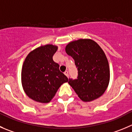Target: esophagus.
<instances>
[{"label":"esophagus","mask_w":132,"mask_h":132,"mask_svg":"<svg viewBox=\"0 0 132 132\" xmlns=\"http://www.w3.org/2000/svg\"><path fill=\"white\" fill-rule=\"evenodd\" d=\"M64 74H65V75L67 76V77H69V72H68V71H65V72H64Z\"/></svg>","instance_id":"esophagus-1"}]
</instances>
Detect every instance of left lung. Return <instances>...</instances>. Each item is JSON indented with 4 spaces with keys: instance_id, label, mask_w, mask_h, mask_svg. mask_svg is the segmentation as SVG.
<instances>
[{
    "instance_id": "left-lung-1",
    "label": "left lung",
    "mask_w": 132,
    "mask_h": 132,
    "mask_svg": "<svg viewBox=\"0 0 132 132\" xmlns=\"http://www.w3.org/2000/svg\"><path fill=\"white\" fill-rule=\"evenodd\" d=\"M66 53L75 60L77 79L69 84L84 102H90L104 94L110 82V67L106 54L93 40L80 39L70 42Z\"/></svg>"
}]
</instances>
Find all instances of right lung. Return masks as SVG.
<instances>
[{
	"label": "right lung",
	"instance_id": "1",
	"mask_svg": "<svg viewBox=\"0 0 132 132\" xmlns=\"http://www.w3.org/2000/svg\"><path fill=\"white\" fill-rule=\"evenodd\" d=\"M57 46H41L30 52L23 63L21 82L28 96L41 103H48L53 98L59 87L69 79L53 61Z\"/></svg>",
	"mask_w": 132,
	"mask_h": 132
}]
</instances>
